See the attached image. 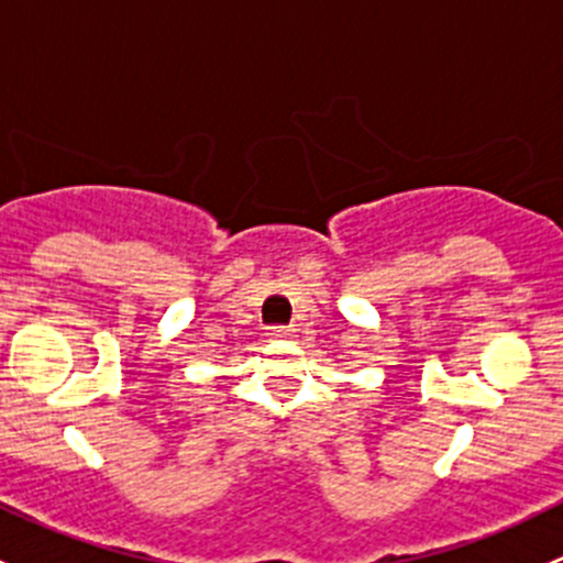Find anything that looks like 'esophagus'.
<instances>
[{"label":"esophagus","instance_id":"esophagus-1","mask_svg":"<svg viewBox=\"0 0 563 563\" xmlns=\"http://www.w3.org/2000/svg\"><path fill=\"white\" fill-rule=\"evenodd\" d=\"M291 332H294L291 327H269V332H266V334H269L272 340H283V338H288Z\"/></svg>","mask_w":563,"mask_h":563}]
</instances>
